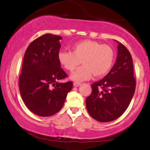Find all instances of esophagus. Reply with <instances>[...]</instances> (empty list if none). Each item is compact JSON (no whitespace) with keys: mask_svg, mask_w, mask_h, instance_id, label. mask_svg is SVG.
Wrapping results in <instances>:
<instances>
[{"mask_svg":"<svg viewBox=\"0 0 150 150\" xmlns=\"http://www.w3.org/2000/svg\"><path fill=\"white\" fill-rule=\"evenodd\" d=\"M81 85L80 82H75L73 83V85L75 86V87H79Z\"/></svg>","mask_w":150,"mask_h":150,"instance_id":"34e87169","label":"esophagus"}]
</instances>
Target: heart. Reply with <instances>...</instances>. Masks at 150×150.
I'll return each mask as SVG.
<instances>
[{
  "label": "heart",
  "instance_id": "obj_1",
  "mask_svg": "<svg viewBox=\"0 0 150 150\" xmlns=\"http://www.w3.org/2000/svg\"><path fill=\"white\" fill-rule=\"evenodd\" d=\"M73 52L61 51L58 58L66 70L73 71L70 75L72 80L81 82L92 77L104 76L111 70L115 59L114 50L111 46L101 44L94 41L85 40L77 42L72 47Z\"/></svg>",
  "mask_w": 150,
  "mask_h": 150
}]
</instances>
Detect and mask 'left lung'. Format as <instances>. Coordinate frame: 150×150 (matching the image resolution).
Segmentation results:
<instances>
[{
	"label": "left lung",
	"instance_id": "1",
	"mask_svg": "<svg viewBox=\"0 0 150 150\" xmlns=\"http://www.w3.org/2000/svg\"><path fill=\"white\" fill-rule=\"evenodd\" d=\"M118 43L116 63L109 73L92 85V93L86 99L89 114L99 122L117 119L128 107L135 91L131 54Z\"/></svg>",
	"mask_w": 150,
	"mask_h": 150
}]
</instances>
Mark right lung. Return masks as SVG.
<instances>
[{"instance_id": "right-lung-1", "label": "right lung", "mask_w": 150, "mask_h": 150, "mask_svg": "<svg viewBox=\"0 0 150 150\" xmlns=\"http://www.w3.org/2000/svg\"><path fill=\"white\" fill-rule=\"evenodd\" d=\"M61 36L46 34L34 40L24 56L19 88L22 100L32 112L51 116L63 107L73 82L58 81L68 77L58 60Z\"/></svg>"}]
</instances>
